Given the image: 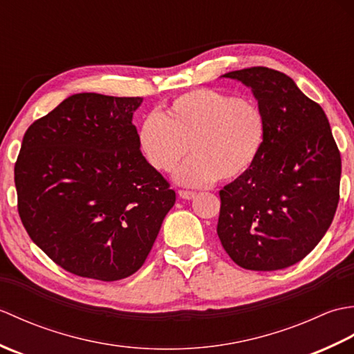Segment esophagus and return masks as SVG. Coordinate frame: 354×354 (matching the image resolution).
I'll list each match as a JSON object with an SVG mask.
<instances>
[{"instance_id":"34e87169","label":"esophagus","mask_w":354,"mask_h":354,"mask_svg":"<svg viewBox=\"0 0 354 354\" xmlns=\"http://www.w3.org/2000/svg\"><path fill=\"white\" fill-rule=\"evenodd\" d=\"M178 194H179V198H183V199H194L196 198V193L194 192H187V190H179L178 192Z\"/></svg>"}]
</instances>
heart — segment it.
<instances>
[{"label":"heart","mask_w":354,"mask_h":354,"mask_svg":"<svg viewBox=\"0 0 354 354\" xmlns=\"http://www.w3.org/2000/svg\"><path fill=\"white\" fill-rule=\"evenodd\" d=\"M266 137V122L257 103L199 88L173 100L162 115L142 122L138 145L146 161L170 173L187 153L192 160L176 171V181L190 187L232 181L257 160Z\"/></svg>","instance_id":"heart-1"}]
</instances>
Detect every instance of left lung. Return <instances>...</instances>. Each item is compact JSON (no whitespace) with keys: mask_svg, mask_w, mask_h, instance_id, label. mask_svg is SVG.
<instances>
[{"mask_svg":"<svg viewBox=\"0 0 354 354\" xmlns=\"http://www.w3.org/2000/svg\"><path fill=\"white\" fill-rule=\"evenodd\" d=\"M222 77L251 88L266 137L252 167L219 192L217 236L240 268L284 269L303 260L333 221L341 153L326 112L284 73L252 66Z\"/></svg>","mask_w":354,"mask_h":354,"instance_id":"obj_1","label":"left lung"}]
</instances>
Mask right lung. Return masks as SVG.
<instances>
[{
    "instance_id": "1",
    "label": "right lung",
    "mask_w": 354,
    "mask_h": 354,
    "mask_svg": "<svg viewBox=\"0 0 354 354\" xmlns=\"http://www.w3.org/2000/svg\"><path fill=\"white\" fill-rule=\"evenodd\" d=\"M141 97L74 94L36 120L15 164L30 239L68 272L117 281L142 266L176 194L146 161Z\"/></svg>"
}]
</instances>
